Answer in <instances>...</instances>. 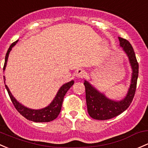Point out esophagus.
Masks as SVG:
<instances>
[{
  "label": "esophagus",
  "mask_w": 148,
  "mask_h": 148,
  "mask_svg": "<svg viewBox=\"0 0 148 148\" xmlns=\"http://www.w3.org/2000/svg\"><path fill=\"white\" fill-rule=\"evenodd\" d=\"M85 75H86V72H85V71H84L83 69L77 70V71L76 72V74H75L76 77L78 79L84 78V77H85Z\"/></svg>",
  "instance_id": "1"
}]
</instances>
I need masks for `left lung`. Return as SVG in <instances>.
I'll return each instance as SVG.
<instances>
[{"mask_svg": "<svg viewBox=\"0 0 148 148\" xmlns=\"http://www.w3.org/2000/svg\"><path fill=\"white\" fill-rule=\"evenodd\" d=\"M120 47L126 54L132 69L130 87L126 96L120 101L110 99L105 94L99 91L91 84L84 80V84L86 90L87 111L92 119L96 120H108L125 111L131 103L136 90L138 77V63L133 47L127 40L119 37Z\"/></svg>", "mask_w": 148, "mask_h": 148, "instance_id": "left-lung-1", "label": "left lung"}]
</instances>
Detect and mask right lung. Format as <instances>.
<instances>
[{
    "mask_svg": "<svg viewBox=\"0 0 148 148\" xmlns=\"http://www.w3.org/2000/svg\"><path fill=\"white\" fill-rule=\"evenodd\" d=\"M18 42V40H17L15 42L12 43L11 45L10 46V47H9L7 53H6L5 58L3 71H5L6 65H7L8 59V56L9 54H10V52L11 51L12 48L17 44ZM3 77L4 83L5 84V76H3ZM74 83V81L71 80V82L62 85V86L60 88L59 91H57V94H56L53 101H52L47 106L45 107V108H41V109L37 110L31 109V108H27V107L25 106L24 105H23V104L21 103L20 102H18V101L15 99V98L12 95L11 92L10 91V90H9L7 85L5 84V86L6 89H7L8 93L9 96H10V99H11L14 106H15V108H16L17 111L19 112L22 116H24L26 119L31 121H33V122L43 123L50 122V121L57 119L58 115L60 114V111H61L64 97L65 94H66L68 90L71 88V86H72Z\"/></svg>",
    "mask_w": 148,
    "mask_h": 148,
    "instance_id": "obj_1",
    "label": "right lung"
}]
</instances>
